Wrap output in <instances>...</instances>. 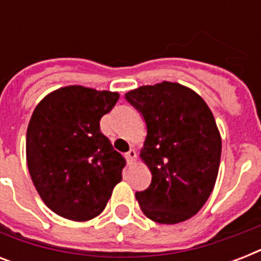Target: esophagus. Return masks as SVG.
Segmentation results:
<instances>
[{
  "label": "esophagus",
  "instance_id": "obj_1",
  "mask_svg": "<svg viewBox=\"0 0 261 261\" xmlns=\"http://www.w3.org/2000/svg\"><path fill=\"white\" fill-rule=\"evenodd\" d=\"M124 157H126L127 160V164L135 163V160H137V151H135L134 149H131V150H128L126 154H124Z\"/></svg>",
  "mask_w": 261,
  "mask_h": 261
}]
</instances>
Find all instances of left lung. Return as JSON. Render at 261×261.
<instances>
[{
  "mask_svg": "<svg viewBox=\"0 0 261 261\" xmlns=\"http://www.w3.org/2000/svg\"><path fill=\"white\" fill-rule=\"evenodd\" d=\"M124 97L147 128L141 159L151 182L135 192L141 210L165 225L190 219L207 202L218 176L222 142L213 112L198 93L177 83L141 87Z\"/></svg>",
  "mask_w": 261,
  "mask_h": 261,
  "instance_id": "left-lung-1",
  "label": "left lung"
}]
</instances>
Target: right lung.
I'll use <instances>...</instances> for the list:
<instances>
[{
  "mask_svg": "<svg viewBox=\"0 0 261 261\" xmlns=\"http://www.w3.org/2000/svg\"><path fill=\"white\" fill-rule=\"evenodd\" d=\"M119 93L71 85L47 94L27 130V164L36 191L55 214L89 221L107 206L126 160L100 131Z\"/></svg>",
  "mask_w": 261,
  "mask_h": 261,
  "instance_id": "add662e5",
  "label": "right lung"
}]
</instances>
